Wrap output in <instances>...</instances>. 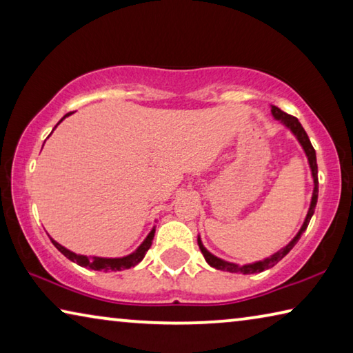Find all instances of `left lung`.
<instances>
[{"instance_id":"8db88e82","label":"left lung","mask_w":353,"mask_h":353,"mask_svg":"<svg viewBox=\"0 0 353 353\" xmlns=\"http://www.w3.org/2000/svg\"><path fill=\"white\" fill-rule=\"evenodd\" d=\"M271 112L272 115L276 119H279L280 123L283 124V126L288 128L292 134H294L296 139L301 143V146L303 148V151H305L307 157H308V163H310V168H312V176H313V182H314V188H313V196H312V204H310L308 208V213H307V218L303 221V224L301 227V230L297 232V235L292 238V240L286 244L283 249H280L279 252H276L271 256H268L265 260H260V261H255V263H249V265H243V266H238L235 263H229V261H224L218 259V256H214L213 254L208 252V250L204 248V244H202L201 238H198V244H199V249L202 255H204L205 261L210 265L212 268H216V270L221 271H227V272H240V274H255V272H261L265 270H270V268L276 266L277 263L283 259V256L290 252V250L296 246L299 238L301 235L305 232V229L308 227L310 219H312L313 213H314V208H316V202H318V193H319V182H318V163H316V152H314V148L312 145V141H310L308 135L305 132V129L302 128V124L299 123V119L292 115H288V113H285L279 109L276 105H271Z\"/></svg>"}]
</instances>
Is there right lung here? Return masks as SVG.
Listing matches in <instances>:
<instances>
[{"label":"right lung","mask_w":353,"mask_h":353,"mask_svg":"<svg viewBox=\"0 0 353 353\" xmlns=\"http://www.w3.org/2000/svg\"><path fill=\"white\" fill-rule=\"evenodd\" d=\"M68 115H71V112L67 113L62 119L67 118ZM62 119L59 123H62ZM57 123V124H59ZM154 234H155V229H152L149 232V235L146 236V240L143 241L139 249L132 252L130 255L126 256H121V259H103V256H85V255H77L74 252H71L67 248H63L62 244H59L57 241H54L51 238V241L54 246L61 250V252L67 256L68 260L77 263V265L82 266V268H88V270H94V271H104V272H109V271H123V270H129V268H132L135 265H139V263L145 259L146 252L151 248L152 240H154Z\"/></svg>","instance_id":"right-lung-1"}]
</instances>
